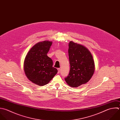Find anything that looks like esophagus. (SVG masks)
<instances>
[{
	"label": "esophagus",
	"instance_id": "esophagus-1",
	"mask_svg": "<svg viewBox=\"0 0 120 120\" xmlns=\"http://www.w3.org/2000/svg\"><path fill=\"white\" fill-rule=\"evenodd\" d=\"M58 73H59L60 72V68H58Z\"/></svg>",
	"mask_w": 120,
	"mask_h": 120
}]
</instances>
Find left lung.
<instances>
[{
  "instance_id": "obj_1",
  "label": "left lung",
  "mask_w": 120,
  "mask_h": 120,
  "mask_svg": "<svg viewBox=\"0 0 120 120\" xmlns=\"http://www.w3.org/2000/svg\"><path fill=\"white\" fill-rule=\"evenodd\" d=\"M68 56L70 69L65 78L72 87H77L87 83L94 72V62L90 51L84 46L70 41Z\"/></svg>"
}]
</instances>
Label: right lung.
<instances>
[{
  "label": "right lung",
  "instance_id": "1",
  "mask_svg": "<svg viewBox=\"0 0 120 120\" xmlns=\"http://www.w3.org/2000/svg\"><path fill=\"white\" fill-rule=\"evenodd\" d=\"M52 42L44 41L33 46L26 55L24 63V69L28 78L39 86L49 82L58 72L52 67L53 62L47 54Z\"/></svg>",
  "mask_w": 120,
  "mask_h": 120
}]
</instances>
